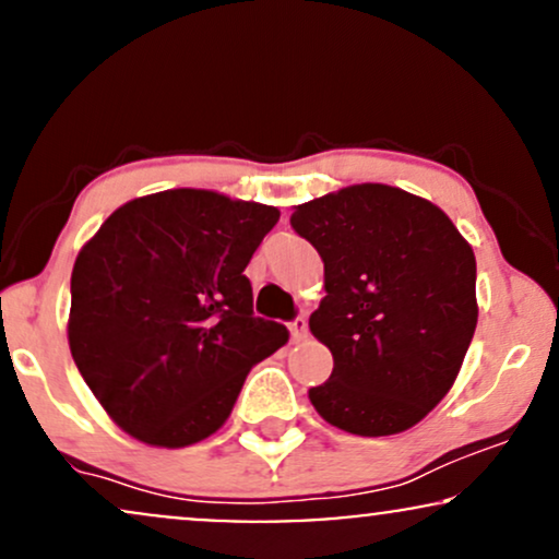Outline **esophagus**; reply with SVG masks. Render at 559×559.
<instances>
[{"label":"esophagus","instance_id":"obj_1","mask_svg":"<svg viewBox=\"0 0 559 559\" xmlns=\"http://www.w3.org/2000/svg\"><path fill=\"white\" fill-rule=\"evenodd\" d=\"M287 326H290V337L295 340V343H298V340H306V334H308V319L304 317V313H300V317H295Z\"/></svg>","mask_w":559,"mask_h":559}]
</instances>
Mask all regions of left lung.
<instances>
[{
    "mask_svg": "<svg viewBox=\"0 0 559 559\" xmlns=\"http://www.w3.org/2000/svg\"><path fill=\"white\" fill-rule=\"evenodd\" d=\"M324 261L308 319L334 369L311 386L324 421L358 437L411 429L448 395L476 332V255L435 203L364 182L295 206Z\"/></svg>",
    "mask_w": 559,
    "mask_h": 559,
    "instance_id": "left-lung-1",
    "label": "left lung"
}]
</instances>
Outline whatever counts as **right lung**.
<instances>
[{
	"label": "right lung",
	"instance_id": "obj_1",
	"mask_svg": "<svg viewBox=\"0 0 559 559\" xmlns=\"http://www.w3.org/2000/svg\"><path fill=\"white\" fill-rule=\"evenodd\" d=\"M277 219L264 203L164 190L117 209L78 253L70 353L130 437L188 448L214 435L248 371L287 343L253 317L242 274Z\"/></svg>",
	"mask_w": 559,
	"mask_h": 559
}]
</instances>
